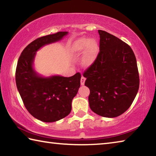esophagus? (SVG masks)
I'll use <instances>...</instances> for the list:
<instances>
[{"label":"esophagus","mask_w":156,"mask_h":156,"mask_svg":"<svg viewBox=\"0 0 156 156\" xmlns=\"http://www.w3.org/2000/svg\"><path fill=\"white\" fill-rule=\"evenodd\" d=\"M85 80H86V78H84V76H82L81 79H80V84H81V85H84V82H85Z\"/></svg>","instance_id":"esophagus-1"}]
</instances>
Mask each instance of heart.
<instances>
[{"mask_svg":"<svg viewBox=\"0 0 156 156\" xmlns=\"http://www.w3.org/2000/svg\"><path fill=\"white\" fill-rule=\"evenodd\" d=\"M72 49L75 54H78L86 51L82 57L81 62L84 67H89L96 60L98 51V44L94 39L89 40L87 38H81L75 42Z\"/></svg>","mask_w":156,"mask_h":156,"instance_id":"obj_1","label":"heart"}]
</instances>
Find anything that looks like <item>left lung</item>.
Here are the masks:
<instances>
[{"mask_svg":"<svg viewBox=\"0 0 156 156\" xmlns=\"http://www.w3.org/2000/svg\"><path fill=\"white\" fill-rule=\"evenodd\" d=\"M100 51L83 73L90 94L89 103L96 114L115 118L127 110L138 91L140 79L131 47L105 31L98 30Z\"/></svg>","mask_w":156,"mask_h":156,"instance_id":"8db88e82","label":"left lung"}]
</instances>
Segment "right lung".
Segmentation results:
<instances>
[{"mask_svg": "<svg viewBox=\"0 0 156 156\" xmlns=\"http://www.w3.org/2000/svg\"><path fill=\"white\" fill-rule=\"evenodd\" d=\"M67 34L59 31L36 39L23 49L18 60L16 83L18 92L29 113L43 122H56L69 114L72 100L80 86V73L69 78H44L33 68L36 52L46 44L61 40Z\"/></svg>", "mask_w": 156, "mask_h": 156, "instance_id": "1", "label": "right lung"}]
</instances>
